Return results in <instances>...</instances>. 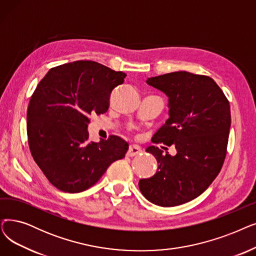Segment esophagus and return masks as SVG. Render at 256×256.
<instances>
[{"instance_id":"1","label":"esophagus","mask_w":256,"mask_h":256,"mask_svg":"<svg viewBox=\"0 0 256 256\" xmlns=\"http://www.w3.org/2000/svg\"><path fill=\"white\" fill-rule=\"evenodd\" d=\"M141 152H142V150L140 146H136V144H132V146H130V148H128L126 156L128 157H134V156H137Z\"/></svg>"}]
</instances>
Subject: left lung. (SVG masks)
<instances>
[{
    "label": "left lung",
    "mask_w": 256,
    "mask_h": 256,
    "mask_svg": "<svg viewBox=\"0 0 256 256\" xmlns=\"http://www.w3.org/2000/svg\"><path fill=\"white\" fill-rule=\"evenodd\" d=\"M146 84L168 97V119L154 132V143L174 144V156L150 146L158 170L139 188L152 204L172 207L202 194L226 157L230 106L220 88L205 75L179 71L150 77Z\"/></svg>",
    "instance_id": "1"
}]
</instances>
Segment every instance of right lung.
<instances>
[{
    "label": "right lung",
    "instance_id": "add662e5",
    "mask_svg": "<svg viewBox=\"0 0 256 256\" xmlns=\"http://www.w3.org/2000/svg\"><path fill=\"white\" fill-rule=\"evenodd\" d=\"M126 76L96 62L77 60L50 69L38 84L27 110L28 143L58 190L84 192L124 158L128 142L117 136L88 141V124L92 114L106 112L110 93Z\"/></svg>",
    "mask_w": 256,
    "mask_h": 256
}]
</instances>
